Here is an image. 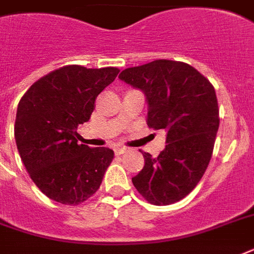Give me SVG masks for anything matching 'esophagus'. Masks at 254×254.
<instances>
[{
    "instance_id": "esophagus-1",
    "label": "esophagus",
    "mask_w": 254,
    "mask_h": 254,
    "mask_svg": "<svg viewBox=\"0 0 254 254\" xmlns=\"http://www.w3.org/2000/svg\"><path fill=\"white\" fill-rule=\"evenodd\" d=\"M127 150V149L125 146H115V147H113V151H115L116 155L124 154V153H125Z\"/></svg>"
}]
</instances>
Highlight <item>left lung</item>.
I'll list each match as a JSON object with an SVG mask.
<instances>
[{"label": "left lung", "mask_w": 254, "mask_h": 254, "mask_svg": "<svg viewBox=\"0 0 254 254\" xmlns=\"http://www.w3.org/2000/svg\"><path fill=\"white\" fill-rule=\"evenodd\" d=\"M119 77L143 92L149 127L167 131L166 147L158 157L143 153L145 166L131 182L151 204H173L195 189L212 155L220 123L215 88L190 64L166 59Z\"/></svg>", "instance_id": "1"}]
</instances>
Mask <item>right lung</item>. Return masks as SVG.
<instances>
[{
	"label": "right lung",
	"mask_w": 254,
	"mask_h": 254,
	"mask_svg": "<svg viewBox=\"0 0 254 254\" xmlns=\"http://www.w3.org/2000/svg\"><path fill=\"white\" fill-rule=\"evenodd\" d=\"M119 72L115 67L65 65L35 81L18 104V151L30 178L50 199L76 205L99 190L113 150L79 145L76 130Z\"/></svg>",
	"instance_id": "1"
}]
</instances>
